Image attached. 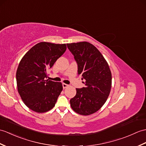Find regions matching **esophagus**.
I'll list each match as a JSON object with an SVG mask.
<instances>
[{"instance_id":"esophagus-1","label":"esophagus","mask_w":146,"mask_h":146,"mask_svg":"<svg viewBox=\"0 0 146 146\" xmlns=\"http://www.w3.org/2000/svg\"><path fill=\"white\" fill-rule=\"evenodd\" d=\"M62 85H63V89H65V88H66L67 87H68V84H65V83H63L62 84Z\"/></svg>"}]
</instances>
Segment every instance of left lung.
<instances>
[{
	"label": "left lung",
	"mask_w": 146,
	"mask_h": 146,
	"mask_svg": "<svg viewBox=\"0 0 146 146\" xmlns=\"http://www.w3.org/2000/svg\"><path fill=\"white\" fill-rule=\"evenodd\" d=\"M78 64V74L84 80L85 87L76 88L70 100L76 113L88 116L99 110L110 95L112 76L109 65L100 52L87 42L67 43Z\"/></svg>",
	"instance_id": "left-lung-1"
}]
</instances>
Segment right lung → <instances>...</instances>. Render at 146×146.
<instances>
[{"label":"right lung","mask_w":146,"mask_h":146,"mask_svg":"<svg viewBox=\"0 0 146 146\" xmlns=\"http://www.w3.org/2000/svg\"><path fill=\"white\" fill-rule=\"evenodd\" d=\"M66 50L65 43L40 42L20 60L16 73L17 90L23 103L30 110L42 113L55 106L63 90L62 84L45 78L48 70Z\"/></svg>","instance_id":"right-lung-1"}]
</instances>
